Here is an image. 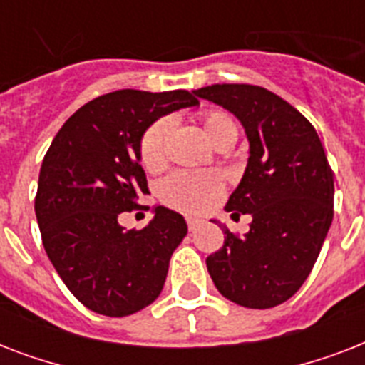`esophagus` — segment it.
<instances>
[{"instance_id":"obj_1","label":"esophagus","mask_w":365,"mask_h":365,"mask_svg":"<svg viewBox=\"0 0 365 365\" xmlns=\"http://www.w3.org/2000/svg\"><path fill=\"white\" fill-rule=\"evenodd\" d=\"M185 222H187V229H189V231H195V229H197L200 225L199 220H195V217H187Z\"/></svg>"}]
</instances>
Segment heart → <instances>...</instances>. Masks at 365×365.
I'll return each mask as SVG.
<instances>
[{
    "label": "heart",
    "instance_id": "b5f03b06",
    "mask_svg": "<svg viewBox=\"0 0 365 365\" xmlns=\"http://www.w3.org/2000/svg\"><path fill=\"white\" fill-rule=\"evenodd\" d=\"M206 140L214 148L231 145L237 140L239 126L223 111H206L200 115ZM170 136V121L159 119L143 132L140 140V160L145 170H159L166 163V143ZM225 182L217 172H174L159 185V197L176 210L199 214L210 208L223 193Z\"/></svg>",
    "mask_w": 365,
    "mask_h": 365
}]
</instances>
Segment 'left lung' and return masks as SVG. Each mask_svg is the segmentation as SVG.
<instances>
[{"mask_svg": "<svg viewBox=\"0 0 365 365\" xmlns=\"http://www.w3.org/2000/svg\"><path fill=\"white\" fill-rule=\"evenodd\" d=\"M231 111L250 142L248 166L229 197L231 216L250 214L242 239L225 240L206 267L217 292L237 305L271 309L311 274L334 220V172L317 130L294 106L255 85L195 91Z\"/></svg>", "mask_w": 365, "mask_h": 365, "instance_id": "8db88e82", "label": "left lung"}]
</instances>
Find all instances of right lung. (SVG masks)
Listing matches in <instances>:
<instances>
[{"label": "right lung", "instance_id": "1", "mask_svg": "<svg viewBox=\"0 0 365 365\" xmlns=\"http://www.w3.org/2000/svg\"><path fill=\"white\" fill-rule=\"evenodd\" d=\"M187 91H115L91 100L54 136L36 195L48 259L91 311L128 317L159 297L168 263L187 235L178 212L155 206L143 229L125 231L119 214L149 193L140 140L159 117L197 106Z\"/></svg>", "mask_w": 365, "mask_h": 365}]
</instances>
